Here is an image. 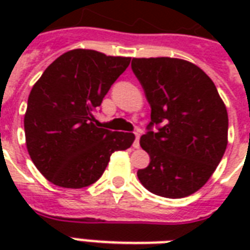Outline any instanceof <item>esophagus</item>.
Masks as SVG:
<instances>
[{
	"label": "esophagus",
	"mask_w": 250,
	"mask_h": 250,
	"mask_svg": "<svg viewBox=\"0 0 250 250\" xmlns=\"http://www.w3.org/2000/svg\"><path fill=\"white\" fill-rule=\"evenodd\" d=\"M139 139H141V132H139V131H136L135 141H134V145H132V146L135 147V148H139V146H141V145H139Z\"/></svg>",
	"instance_id": "esophagus-1"
}]
</instances>
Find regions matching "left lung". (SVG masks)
<instances>
[{"mask_svg": "<svg viewBox=\"0 0 250 250\" xmlns=\"http://www.w3.org/2000/svg\"><path fill=\"white\" fill-rule=\"evenodd\" d=\"M131 68L151 107L148 132L141 146L150 155L138 170L145 188L165 198L198 191L224 157L228 146V111L206 73L173 57L132 59ZM163 123L154 133L151 127Z\"/></svg>", "mask_w": 250, "mask_h": 250, "instance_id": "obj_1", "label": "left lung"}]
</instances>
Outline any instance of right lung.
Listing matches in <instances>:
<instances>
[{
	"instance_id": "1",
	"label": "right lung",
	"mask_w": 250,
	"mask_h": 250,
	"mask_svg": "<svg viewBox=\"0 0 250 250\" xmlns=\"http://www.w3.org/2000/svg\"><path fill=\"white\" fill-rule=\"evenodd\" d=\"M130 62L131 57L72 49L36 82L24 116L25 141L30 159L49 182L66 188L95 184L111 154L134 143V134L99 128L93 118V109Z\"/></svg>"
}]
</instances>
